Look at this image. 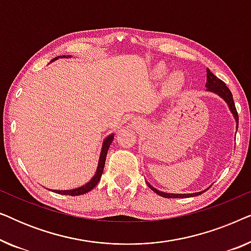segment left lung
<instances>
[{
	"label": "left lung",
	"mask_w": 251,
	"mask_h": 251,
	"mask_svg": "<svg viewBox=\"0 0 251 251\" xmlns=\"http://www.w3.org/2000/svg\"><path fill=\"white\" fill-rule=\"evenodd\" d=\"M205 91H209V92H212V94H216L217 96H219L223 100H224L226 104H227L229 111L233 114V118L235 120V123H236V130H238V126H239V115H238V112H236V108H235V104H234V100H233V96H232V92L229 91V89L226 87V84L223 82L222 80H219V78L214 75L210 72L209 68H207V82H205ZM147 186H149L151 190L153 192H155L156 194H159L160 197H163V198H169V199H178V198H192V197H197V195H200L202 193H204L205 191L208 190V188H205V190L201 191V192H197V193H186V194H175V193H167V192H162V191H159L157 188L153 187L152 185L150 183H147Z\"/></svg>",
	"instance_id": "left-lung-1"
}]
</instances>
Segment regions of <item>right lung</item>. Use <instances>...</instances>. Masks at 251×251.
Masks as SVG:
<instances>
[{
    "label": "right lung",
    "instance_id": "1",
    "mask_svg": "<svg viewBox=\"0 0 251 251\" xmlns=\"http://www.w3.org/2000/svg\"><path fill=\"white\" fill-rule=\"evenodd\" d=\"M71 57H72L71 54H68V56H58L54 58V59L51 60L50 63L59 59V58H71ZM113 139H114V133H111V135H108L107 137H106V138L104 139V142H102L97 169H96L95 175L92 176L91 179L89 180L87 184L82 185V186H80V187L73 188V190H49V191L54 192V193H58V194H61V195H72V197H75V195H82L84 193H88V192H90L92 188L96 187V185L98 184V181L100 180L102 171H104V167H105L106 155H107L108 149H109V146H111V143L113 142Z\"/></svg>",
    "mask_w": 251,
    "mask_h": 251
}]
</instances>
